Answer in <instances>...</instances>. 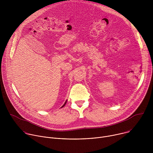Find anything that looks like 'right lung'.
<instances>
[{"mask_svg":"<svg viewBox=\"0 0 153 153\" xmlns=\"http://www.w3.org/2000/svg\"><path fill=\"white\" fill-rule=\"evenodd\" d=\"M66 103H67V101H66V102H65V103H64V104H63V106H62V107H63V106H65V104H66ZM62 107H61V108H62Z\"/></svg>","mask_w":153,"mask_h":153,"instance_id":"1","label":"right lung"}]
</instances>
